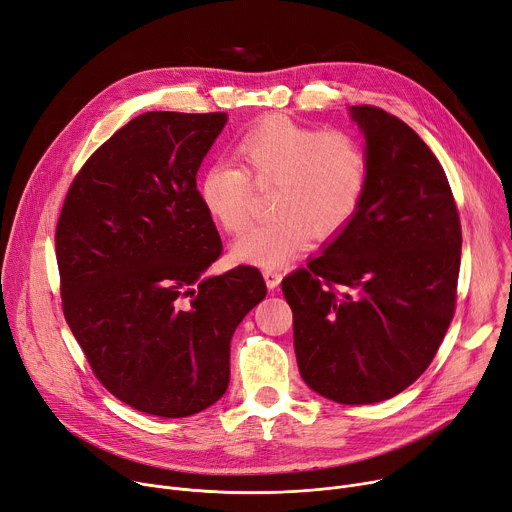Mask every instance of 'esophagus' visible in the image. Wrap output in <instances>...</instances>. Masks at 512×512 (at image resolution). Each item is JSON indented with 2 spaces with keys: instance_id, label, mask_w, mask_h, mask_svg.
<instances>
[{
  "instance_id": "1",
  "label": "esophagus",
  "mask_w": 512,
  "mask_h": 512,
  "mask_svg": "<svg viewBox=\"0 0 512 512\" xmlns=\"http://www.w3.org/2000/svg\"><path fill=\"white\" fill-rule=\"evenodd\" d=\"M262 275H264V281H266L268 289H277L279 283H281V277H283L279 270H275V268H264Z\"/></svg>"
}]
</instances>
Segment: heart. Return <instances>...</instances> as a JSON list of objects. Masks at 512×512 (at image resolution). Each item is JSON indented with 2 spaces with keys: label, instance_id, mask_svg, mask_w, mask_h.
<instances>
[{
  "label": "heart",
  "instance_id": "obj_1",
  "mask_svg": "<svg viewBox=\"0 0 512 512\" xmlns=\"http://www.w3.org/2000/svg\"><path fill=\"white\" fill-rule=\"evenodd\" d=\"M242 167L217 161L198 179V198L223 231L242 233L250 223L252 182L275 184V217L237 239L233 258L256 266H283L310 233H339L357 213L368 188L366 144L345 128H316L287 115H266L235 142Z\"/></svg>",
  "mask_w": 512,
  "mask_h": 512
}]
</instances>
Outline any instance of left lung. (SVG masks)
Here are the masks:
<instances>
[{
    "label": "left lung",
    "mask_w": 512,
    "mask_h": 512,
    "mask_svg": "<svg viewBox=\"0 0 512 512\" xmlns=\"http://www.w3.org/2000/svg\"><path fill=\"white\" fill-rule=\"evenodd\" d=\"M366 196L306 268L283 279L297 368L318 395L368 405L426 372L455 316L461 221L446 173L399 117L355 105Z\"/></svg>",
    "instance_id": "left-lung-1"
}]
</instances>
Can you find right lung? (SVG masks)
<instances>
[{
	"instance_id": "obj_1",
	"label": "right lung",
	"mask_w": 512,
	"mask_h": 512,
	"mask_svg": "<svg viewBox=\"0 0 512 512\" xmlns=\"http://www.w3.org/2000/svg\"><path fill=\"white\" fill-rule=\"evenodd\" d=\"M227 113L148 111L101 144L55 229L66 322L113 397L188 417L229 386V343L260 304L256 266L202 277L223 244L196 173Z\"/></svg>"
}]
</instances>
